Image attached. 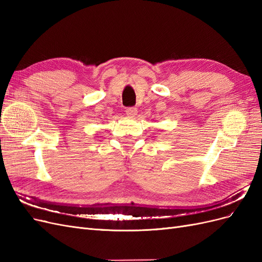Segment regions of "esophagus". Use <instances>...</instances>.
Listing matches in <instances>:
<instances>
[{"label": "esophagus", "instance_id": "1", "mask_svg": "<svg viewBox=\"0 0 262 262\" xmlns=\"http://www.w3.org/2000/svg\"><path fill=\"white\" fill-rule=\"evenodd\" d=\"M125 113L129 117H134V116H137V114H138V109L136 107H130V108L125 110Z\"/></svg>", "mask_w": 262, "mask_h": 262}]
</instances>
